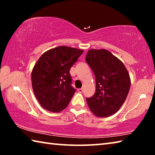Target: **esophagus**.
Returning <instances> with one entry per match:
<instances>
[{
  "mask_svg": "<svg viewBox=\"0 0 155 155\" xmlns=\"http://www.w3.org/2000/svg\"><path fill=\"white\" fill-rule=\"evenodd\" d=\"M83 88H79V89H78V91L79 93H82L83 92Z\"/></svg>",
  "mask_w": 155,
  "mask_h": 155,
  "instance_id": "1",
  "label": "esophagus"
}]
</instances>
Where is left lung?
Wrapping results in <instances>:
<instances>
[{
	"label": "left lung",
	"mask_w": 155,
	"mask_h": 155,
	"mask_svg": "<svg viewBox=\"0 0 155 155\" xmlns=\"http://www.w3.org/2000/svg\"><path fill=\"white\" fill-rule=\"evenodd\" d=\"M85 61L95 74L96 93L86 99L91 111L97 117L116 113L127 98L130 78L123 63L105 49L89 50Z\"/></svg>",
	"instance_id": "obj_1"
}]
</instances>
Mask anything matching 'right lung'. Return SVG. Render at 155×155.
I'll return each mask as SVG.
<instances>
[{"label":"right lung","instance_id":"obj_1","mask_svg":"<svg viewBox=\"0 0 155 155\" xmlns=\"http://www.w3.org/2000/svg\"><path fill=\"white\" fill-rule=\"evenodd\" d=\"M83 51L61 46L41 54L31 72L33 92L47 111L60 112L67 107L75 90L70 70Z\"/></svg>","mask_w":155,"mask_h":155}]
</instances>
